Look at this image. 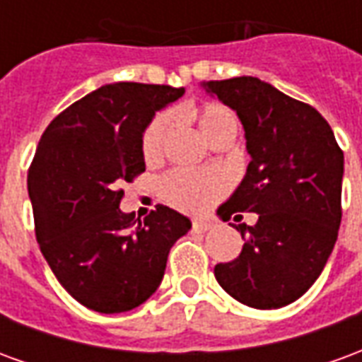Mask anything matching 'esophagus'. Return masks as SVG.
Wrapping results in <instances>:
<instances>
[{"instance_id": "34e87169", "label": "esophagus", "mask_w": 362, "mask_h": 362, "mask_svg": "<svg viewBox=\"0 0 362 362\" xmlns=\"http://www.w3.org/2000/svg\"><path fill=\"white\" fill-rule=\"evenodd\" d=\"M192 228L197 230V233H207V230H211L213 228V221L207 219H196L192 223Z\"/></svg>"}]
</instances>
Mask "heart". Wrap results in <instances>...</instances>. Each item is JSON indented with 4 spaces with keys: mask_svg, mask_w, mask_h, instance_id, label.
Listing matches in <instances>:
<instances>
[{
    "mask_svg": "<svg viewBox=\"0 0 362 362\" xmlns=\"http://www.w3.org/2000/svg\"><path fill=\"white\" fill-rule=\"evenodd\" d=\"M174 118H188L196 124L199 134L207 141H215L219 135L238 129L236 114L221 103H202L188 108L173 110ZM170 132V118L157 116L151 122L141 137V155L147 163H155L165 151L166 137ZM228 182L225 174L215 170H174L160 182V192L168 204L189 213H202L227 194Z\"/></svg>",
    "mask_w": 362,
    "mask_h": 362,
    "instance_id": "heart-1",
    "label": "heart"
}]
</instances>
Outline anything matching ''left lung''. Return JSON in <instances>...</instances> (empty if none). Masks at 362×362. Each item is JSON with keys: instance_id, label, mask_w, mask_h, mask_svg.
I'll return each mask as SVG.
<instances>
[{"instance_id": "8db88e82", "label": "left lung", "mask_w": 362, "mask_h": 362, "mask_svg": "<svg viewBox=\"0 0 362 362\" xmlns=\"http://www.w3.org/2000/svg\"><path fill=\"white\" fill-rule=\"evenodd\" d=\"M236 110L250 165L219 207L223 221L258 213L238 225L243 252L217 264L219 285L238 303L272 310L295 303L326 266L341 225L343 151L324 116L256 77L205 83ZM243 217V215H236Z\"/></svg>"}]
</instances>
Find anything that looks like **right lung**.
<instances>
[{
  "mask_svg": "<svg viewBox=\"0 0 362 362\" xmlns=\"http://www.w3.org/2000/svg\"><path fill=\"white\" fill-rule=\"evenodd\" d=\"M184 89L112 83L52 119L28 166L35 233L48 266L77 303L100 314L139 306L163 281L188 217L157 205L119 211L122 186L145 173L143 129Z\"/></svg>",
  "mask_w": 362,
  "mask_h": 362,
  "instance_id": "1",
  "label": "right lung"
}]
</instances>
